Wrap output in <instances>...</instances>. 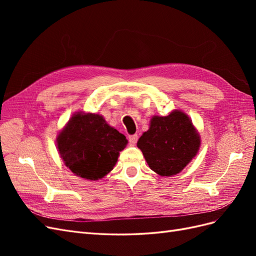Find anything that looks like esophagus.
<instances>
[{"label":"esophagus","instance_id":"34e87169","mask_svg":"<svg viewBox=\"0 0 256 256\" xmlns=\"http://www.w3.org/2000/svg\"><path fill=\"white\" fill-rule=\"evenodd\" d=\"M128 141H129V144H130L131 146L136 145V143L138 142V136H136V134L129 136V138H128Z\"/></svg>","mask_w":256,"mask_h":256}]
</instances>
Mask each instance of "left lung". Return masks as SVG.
<instances>
[{
	"mask_svg": "<svg viewBox=\"0 0 256 256\" xmlns=\"http://www.w3.org/2000/svg\"><path fill=\"white\" fill-rule=\"evenodd\" d=\"M136 145L154 172L173 176L196 156L200 138L189 116L175 110L168 116H154Z\"/></svg>",
	"mask_w": 256,
	"mask_h": 256,
	"instance_id": "obj_1",
	"label": "left lung"
}]
</instances>
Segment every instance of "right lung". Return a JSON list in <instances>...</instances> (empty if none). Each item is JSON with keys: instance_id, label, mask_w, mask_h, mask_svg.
Here are the masks:
<instances>
[{"instance_id": "right-lung-1", "label": "right lung", "mask_w": 256, "mask_h": 256, "mask_svg": "<svg viewBox=\"0 0 256 256\" xmlns=\"http://www.w3.org/2000/svg\"><path fill=\"white\" fill-rule=\"evenodd\" d=\"M128 141L102 115L78 112L56 138L62 160L70 171L88 180L110 173Z\"/></svg>"}]
</instances>
